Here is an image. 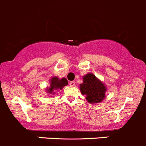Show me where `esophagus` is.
<instances>
[{
    "mask_svg": "<svg viewBox=\"0 0 146 146\" xmlns=\"http://www.w3.org/2000/svg\"><path fill=\"white\" fill-rule=\"evenodd\" d=\"M70 85L72 86H75V81H71L70 82Z\"/></svg>",
    "mask_w": 146,
    "mask_h": 146,
    "instance_id": "34e87169",
    "label": "esophagus"
}]
</instances>
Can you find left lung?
<instances>
[{
	"instance_id": "obj_1",
	"label": "left lung",
	"mask_w": 146,
	"mask_h": 146,
	"mask_svg": "<svg viewBox=\"0 0 146 146\" xmlns=\"http://www.w3.org/2000/svg\"><path fill=\"white\" fill-rule=\"evenodd\" d=\"M81 92L86 96V100L90 103H100L104 99L106 87L96 77L89 73L83 77V84H80Z\"/></svg>"
}]
</instances>
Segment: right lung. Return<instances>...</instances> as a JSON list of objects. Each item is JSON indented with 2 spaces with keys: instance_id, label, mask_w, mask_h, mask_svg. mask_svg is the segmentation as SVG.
<instances>
[{
  "instance_id": "obj_1",
  "label": "right lung",
  "mask_w": 146,
  "mask_h": 146,
  "mask_svg": "<svg viewBox=\"0 0 146 146\" xmlns=\"http://www.w3.org/2000/svg\"><path fill=\"white\" fill-rule=\"evenodd\" d=\"M68 82L65 78L59 79L58 77H52L50 79V86L47 88V92L50 94H54L55 90L62 89L64 86L67 85Z\"/></svg>"
}]
</instances>
